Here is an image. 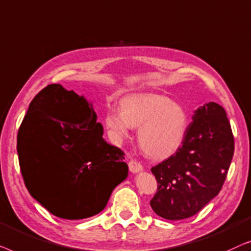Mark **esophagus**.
I'll use <instances>...</instances> for the list:
<instances>
[{
    "label": "esophagus",
    "instance_id": "34e87169",
    "mask_svg": "<svg viewBox=\"0 0 251 251\" xmlns=\"http://www.w3.org/2000/svg\"><path fill=\"white\" fill-rule=\"evenodd\" d=\"M128 168L132 173H139V172L143 171V166L141 165V162H139L137 160H134V159L129 160Z\"/></svg>",
    "mask_w": 251,
    "mask_h": 251
}]
</instances>
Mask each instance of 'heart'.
<instances>
[{
  "instance_id": "obj_1",
  "label": "heart",
  "mask_w": 251,
  "mask_h": 251,
  "mask_svg": "<svg viewBox=\"0 0 251 251\" xmlns=\"http://www.w3.org/2000/svg\"><path fill=\"white\" fill-rule=\"evenodd\" d=\"M104 124L117 140L140 127L139 141L151 157L166 158L181 147L188 129V115L182 105L159 94H133L122 101V109L105 112Z\"/></svg>"
}]
</instances>
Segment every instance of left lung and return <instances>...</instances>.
Instances as JSON below:
<instances>
[{"instance_id":"left-lung-1","label":"left lung","mask_w":251,"mask_h":251,"mask_svg":"<svg viewBox=\"0 0 251 251\" xmlns=\"http://www.w3.org/2000/svg\"><path fill=\"white\" fill-rule=\"evenodd\" d=\"M192 119L182 146L151 168L158 183L151 208L169 221L193 216L220 193L234 152V137L222 105L209 102Z\"/></svg>"}]
</instances>
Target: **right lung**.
Instances as JSON below:
<instances>
[{"label":"right lung","instance_id":"obj_1","mask_svg":"<svg viewBox=\"0 0 251 251\" xmlns=\"http://www.w3.org/2000/svg\"><path fill=\"white\" fill-rule=\"evenodd\" d=\"M102 134L92 104L60 84L31 100L17 136L20 171L30 196L54 216H94L127 177L125 153Z\"/></svg>","mask_w":251,"mask_h":251}]
</instances>
